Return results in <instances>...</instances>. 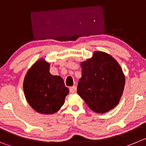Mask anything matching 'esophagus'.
I'll use <instances>...</instances> for the list:
<instances>
[{
    "label": "esophagus",
    "mask_w": 146,
    "mask_h": 146,
    "mask_svg": "<svg viewBox=\"0 0 146 146\" xmlns=\"http://www.w3.org/2000/svg\"><path fill=\"white\" fill-rule=\"evenodd\" d=\"M69 92L71 93H75L77 92V87L76 86H73V87H71L69 88Z\"/></svg>",
    "instance_id": "34e87169"
}]
</instances>
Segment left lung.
<instances>
[{
  "instance_id": "obj_1",
  "label": "left lung",
  "mask_w": 146,
  "mask_h": 146,
  "mask_svg": "<svg viewBox=\"0 0 146 146\" xmlns=\"http://www.w3.org/2000/svg\"><path fill=\"white\" fill-rule=\"evenodd\" d=\"M82 77L77 93L89 108L97 113H105L120 102L125 78L121 66L110 54L96 51L81 62Z\"/></svg>"
}]
</instances>
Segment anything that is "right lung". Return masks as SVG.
Returning a JSON list of instances; mask_svg holds the SVG:
<instances>
[{"label": "right lung", "mask_w": 146, "mask_h": 146, "mask_svg": "<svg viewBox=\"0 0 146 146\" xmlns=\"http://www.w3.org/2000/svg\"><path fill=\"white\" fill-rule=\"evenodd\" d=\"M50 64L43 58L26 72L23 88L26 101L37 112L52 115L60 110L69 91L60 76L52 75Z\"/></svg>", "instance_id": "obj_1"}]
</instances>
